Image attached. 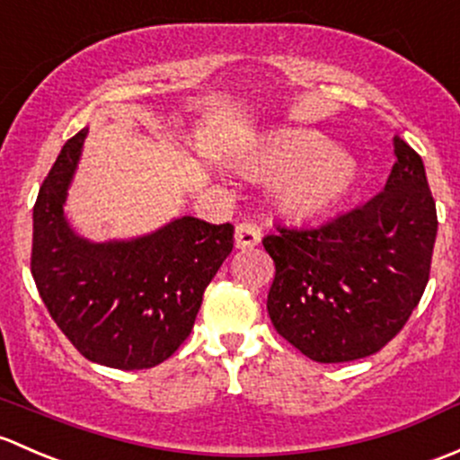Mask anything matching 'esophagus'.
I'll return each instance as SVG.
<instances>
[{
    "label": "esophagus",
    "mask_w": 460,
    "mask_h": 460,
    "mask_svg": "<svg viewBox=\"0 0 460 460\" xmlns=\"http://www.w3.org/2000/svg\"><path fill=\"white\" fill-rule=\"evenodd\" d=\"M259 241H261V230L254 224H239L234 228V245L239 250L254 248L259 245Z\"/></svg>",
    "instance_id": "esophagus-1"
}]
</instances>
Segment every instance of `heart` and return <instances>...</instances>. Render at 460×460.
I'll use <instances>...</instances> for the list:
<instances>
[{"mask_svg":"<svg viewBox=\"0 0 460 460\" xmlns=\"http://www.w3.org/2000/svg\"><path fill=\"white\" fill-rule=\"evenodd\" d=\"M250 172L281 179L274 201L281 215L295 221L316 219L352 195L358 164L334 150L332 141L312 130H281L265 137L243 159Z\"/></svg>","mask_w":460,"mask_h":460,"instance_id":"1","label":"heart"}]
</instances>
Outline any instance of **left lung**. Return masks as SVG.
<instances>
[{
	"instance_id": "left-lung-1",
	"label": "left lung",
	"mask_w": 460,
	"mask_h": 460,
	"mask_svg": "<svg viewBox=\"0 0 460 460\" xmlns=\"http://www.w3.org/2000/svg\"><path fill=\"white\" fill-rule=\"evenodd\" d=\"M396 164L366 206L312 230L279 226L268 314L307 358L345 363L394 339L419 305L437 241V203L423 159L394 135Z\"/></svg>"
}]
</instances>
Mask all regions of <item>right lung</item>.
<instances>
[{
    "label": "right lung",
    "instance_id": "obj_1",
    "mask_svg": "<svg viewBox=\"0 0 460 460\" xmlns=\"http://www.w3.org/2000/svg\"><path fill=\"white\" fill-rule=\"evenodd\" d=\"M88 128L66 141L32 208L31 270L70 343L117 370L159 366L188 339L208 283L232 252L230 224L179 217L132 239L90 241L66 219Z\"/></svg>",
    "mask_w": 460,
    "mask_h": 460
}]
</instances>
